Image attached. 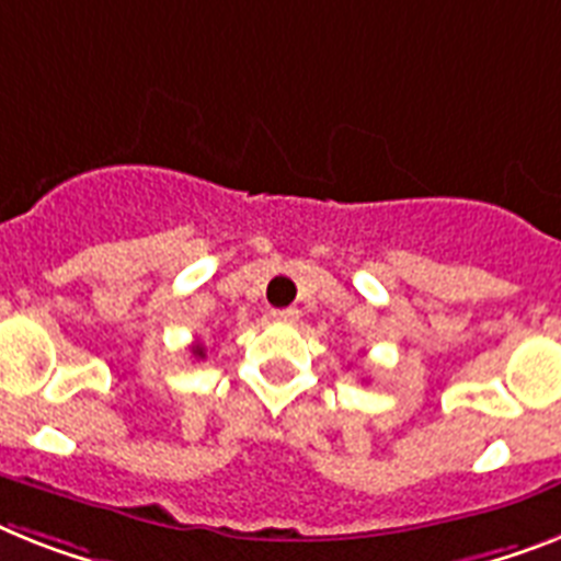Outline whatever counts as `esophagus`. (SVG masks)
Masks as SVG:
<instances>
[{
    "label": "esophagus",
    "mask_w": 561,
    "mask_h": 561,
    "mask_svg": "<svg viewBox=\"0 0 561 561\" xmlns=\"http://www.w3.org/2000/svg\"><path fill=\"white\" fill-rule=\"evenodd\" d=\"M300 318V312L295 307L289 309H272V321L277 323H295Z\"/></svg>",
    "instance_id": "34e87169"
}]
</instances>
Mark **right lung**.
<instances>
[{
  "label": "right lung",
  "mask_w": 561,
  "mask_h": 561,
  "mask_svg": "<svg viewBox=\"0 0 561 561\" xmlns=\"http://www.w3.org/2000/svg\"><path fill=\"white\" fill-rule=\"evenodd\" d=\"M192 353L197 355V358H206V350H203L201 344H194V346H192Z\"/></svg>",
  "instance_id": "add662e5"
}]
</instances>
